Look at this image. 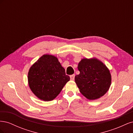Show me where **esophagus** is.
Instances as JSON below:
<instances>
[{
  "label": "esophagus",
  "mask_w": 133,
  "mask_h": 133,
  "mask_svg": "<svg viewBox=\"0 0 133 133\" xmlns=\"http://www.w3.org/2000/svg\"><path fill=\"white\" fill-rule=\"evenodd\" d=\"M70 80H74V78H75V75L74 74L71 75L70 76Z\"/></svg>",
  "instance_id": "34e87169"
}]
</instances>
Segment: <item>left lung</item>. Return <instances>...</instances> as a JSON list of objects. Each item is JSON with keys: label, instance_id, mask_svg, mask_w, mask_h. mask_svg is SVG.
<instances>
[{"label": "left lung", "instance_id": "obj_1", "mask_svg": "<svg viewBox=\"0 0 133 133\" xmlns=\"http://www.w3.org/2000/svg\"><path fill=\"white\" fill-rule=\"evenodd\" d=\"M80 74L75 76V82L80 92L89 100L102 97L109 89L111 76L107 66L96 58H83L79 63Z\"/></svg>", "mask_w": 133, "mask_h": 133}]
</instances>
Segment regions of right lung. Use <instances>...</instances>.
Segmentation results:
<instances>
[{
    "instance_id": "1",
    "label": "right lung",
    "mask_w": 133,
    "mask_h": 133,
    "mask_svg": "<svg viewBox=\"0 0 133 133\" xmlns=\"http://www.w3.org/2000/svg\"><path fill=\"white\" fill-rule=\"evenodd\" d=\"M70 80L54 55L44 54L31 66L28 74L30 90L38 98L48 102L59 95Z\"/></svg>"
}]
</instances>
